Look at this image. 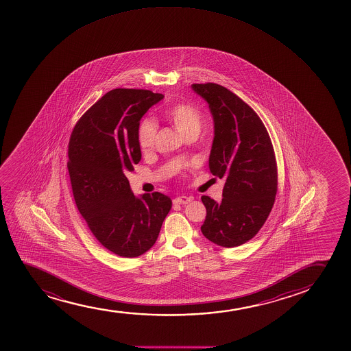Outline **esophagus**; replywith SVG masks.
Wrapping results in <instances>:
<instances>
[{"instance_id":"34e87169","label":"esophagus","mask_w":351,"mask_h":351,"mask_svg":"<svg viewBox=\"0 0 351 351\" xmlns=\"http://www.w3.org/2000/svg\"><path fill=\"white\" fill-rule=\"evenodd\" d=\"M193 201V198L188 197V196H180V197L173 198V204H188L190 202Z\"/></svg>"}]
</instances>
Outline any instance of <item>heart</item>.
Returning <instances> with one entry per match:
<instances>
[{
  "label": "heart",
  "mask_w": 351,
  "mask_h": 351,
  "mask_svg": "<svg viewBox=\"0 0 351 351\" xmlns=\"http://www.w3.org/2000/svg\"><path fill=\"white\" fill-rule=\"evenodd\" d=\"M167 118L182 135L190 132H199L202 126V115L199 110L189 104H178L170 107ZM156 136V125L153 120L146 119L140 123L138 130V145L142 150H149L154 146Z\"/></svg>",
  "instance_id": "b5f03b06"
}]
</instances>
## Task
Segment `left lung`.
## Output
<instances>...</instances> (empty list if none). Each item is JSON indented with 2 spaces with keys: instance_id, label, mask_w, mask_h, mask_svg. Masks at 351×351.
Here are the masks:
<instances>
[{
  "instance_id": "8db88e82",
  "label": "left lung",
  "mask_w": 351,
  "mask_h": 351,
  "mask_svg": "<svg viewBox=\"0 0 351 351\" xmlns=\"http://www.w3.org/2000/svg\"><path fill=\"white\" fill-rule=\"evenodd\" d=\"M213 118L209 168L224 178L221 201L202 196L206 217L201 231L223 247H236L261 229L276 201V155L264 123L238 95L218 84H193Z\"/></svg>"
}]
</instances>
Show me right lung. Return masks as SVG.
<instances>
[{
  "label": "right lung",
  "instance_id": "1",
  "mask_svg": "<svg viewBox=\"0 0 351 351\" xmlns=\"http://www.w3.org/2000/svg\"><path fill=\"white\" fill-rule=\"evenodd\" d=\"M165 95L115 88L79 119L69 143L67 169L79 213L103 246L123 258L153 247L171 199L136 197L125 173L141 160L140 120Z\"/></svg>",
  "mask_w": 351,
  "mask_h": 351
}]
</instances>
